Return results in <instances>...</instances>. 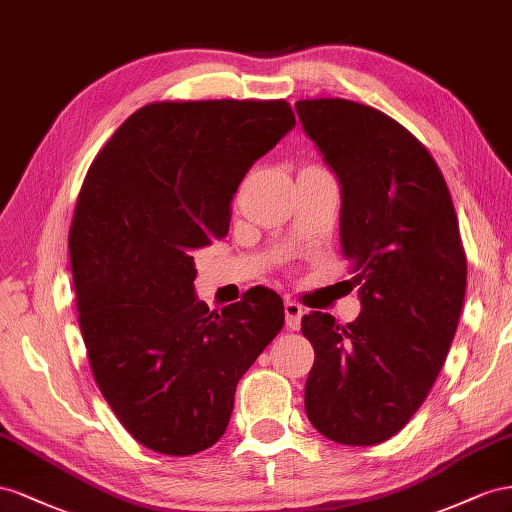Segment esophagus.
<instances>
[{
    "label": "esophagus",
    "mask_w": 512,
    "mask_h": 512,
    "mask_svg": "<svg viewBox=\"0 0 512 512\" xmlns=\"http://www.w3.org/2000/svg\"><path fill=\"white\" fill-rule=\"evenodd\" d=\"M302 315H304V309L294 302V300H287L285 302V324L289 330H298L300 328V321H302Z\"/></svg>",
    "instance_id": "1"
}]
</instances>
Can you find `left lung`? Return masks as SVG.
<instances>
[{
    "label": "left lung",
    "instance_id": "left-lung-1",
    "mask_svg": "<svg viewBox=\"0 0 512 512\" xmlns=\"http://www.w3.org/2000/svg\"><path fill=\"white\" fill-rule=\"evenodd\" d=\"M296 113L341 188V251L360 315L302 317L315 349L304 386L311 425L332 442L373 446L399 433L440 375L463 309L467 266L442 171L386 113L345 98Z\"/></svg>",
    "mask_w": 512,
    "mask_h": 512
}]
</instances>
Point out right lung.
I'll return each mask as SVG.
<instances>
[{
    "label": "right lung",
    "instance_id": "1",
    "mask_svg": "<svg viewBox=\"0 0 512 512\" xmlns=\"http://www.w3.org/2000/svg\"><path fill=\"white\" fill-rule=\"evenodd\" d=\"M294 126L285 100L152 102L85 175L68 240L79 326L102 397L145 448L221 440L240 377L283 328L266 287L221 313L197 300L193 251L225 236L246 171Z\"/></svg>",
    "mask_w": 512,
    "mask_h": 512
}]
</instances>
